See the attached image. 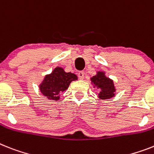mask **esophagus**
I'll return each instance as SVG.
<instances>
[{"label":"esophagus","instance_id":"34e87169","mask_svg":"<svg viewBox=\"0 0 154 154\" xmlns=\"http://www.w3.org/2000/svg\"><path fill=\"white\" fill-rule=\"evenodd\" d=\"M77 75H78V77H79L81 80H83L84 77H85V73H84L83 71H80L77 73Z\"/></svg>","mask_w":154,"mask_h":154}]
</instances>
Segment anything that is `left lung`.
<instances>
[{"mask_svg": "<svg viewBox=\"0 0 154 154\" xmlns=\"http://www.w3.org/2000/svg\"><path fill=\"white\" fill-rule=\"evenodd\" d=\"M93 87L99 89L98 97L100 99H109L115 96L116 88L112 79L106 76L104 71H97L96 75L91 77Z\"/></svg>", "mask_w": 154, "mask_h": 154, "instance_id": "1", "label": "left lung"}]
</instances>
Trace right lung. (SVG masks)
Segmentation results:
<instances>
[{"mask_svg":"<svg viewBox=\"0 0 154 154\" xmlns=\"http://www.w3.org/2000/svg\"><path fill=\"white\" fill-rule=\"evenodd\" d=\"M77 80V75L70 72L66 73L63 68L57 66L51 73L45 75L39 85L40 91L47 99L58 101L60 99V93L65 91L71 82Z\"/></svg>","mask_w":154,"mask_h":154,"instance_id":"1","label":"right lung"}]
</instances>
